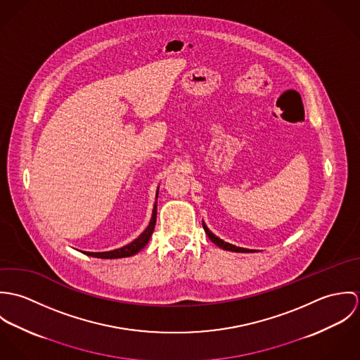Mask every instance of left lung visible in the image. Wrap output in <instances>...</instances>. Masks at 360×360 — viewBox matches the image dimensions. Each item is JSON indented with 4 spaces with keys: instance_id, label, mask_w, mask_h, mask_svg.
<instances>
[{
    "instance_id": "1",
    "label": "left lung",
    "mask_w": 360,
    "mask_h": 360,
    "mask_svg": "<svg viewBox=\"0 0 360 360\" xmlns=\"http://www.w3.org/2000/svg\"><path fill=\"white\" fill-rule=\"evenodd\" d=\"M202 226H204V230H205L206 234H207V237H209V240L213 243V244H216L217 247H220L221 250H226V251H233V252H252L251 250H245V248H240V247H236V245H231V244H229V243H224L223 240H220L219 237H216L213 233H210L209 231V229L206 227L205 223H202Z\"/></svg>"
}]
</instances>
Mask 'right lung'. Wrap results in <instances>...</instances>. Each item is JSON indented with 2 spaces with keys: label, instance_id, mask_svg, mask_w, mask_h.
Here are the masks:
<instances>
[{
  "label": "right lung",
  "instance_id": "obj_1",
  "mask_svg": "<svg viewBox=\"0 0 360 360\" xmlns=\"http://www.w3.org/2000/svg\"><path fill=\"white\" fill-rule=\"evenodd\" d=\"M156 202H155L154 210H153V217H151V221L148 224V227L146 229V231L139 237L136 238L133 243L127 244L126 247L123 248H119V250H113V251H108V252H84L86 255L89 257H103V259H116V257H131V255H136L137 252H140L150 241L151 236H153V231L155 229V223H156Z\"/></svg>",
  "mask_w": 360,
  "mask_h": 360
}]
</instances>
